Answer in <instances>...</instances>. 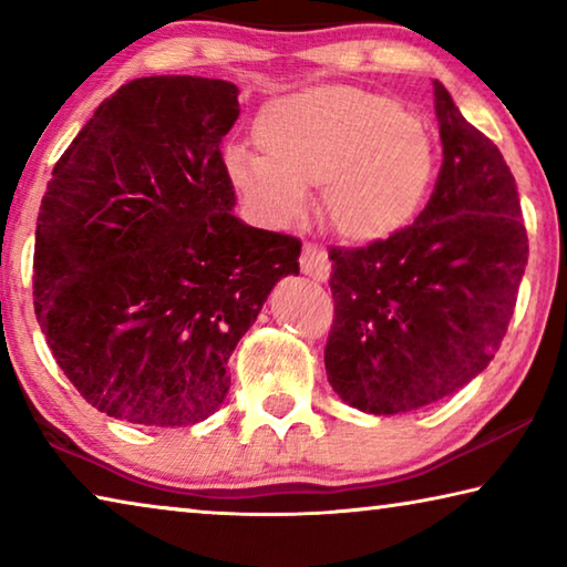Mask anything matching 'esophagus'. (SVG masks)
<instances>
[{"label":"esophagus","mask_w":567,"mask_h":567,"mask_svg":"<svg viewBox=\"0 0 567 567\" xmlns=\"http://www.w3.org/2000/svg\"><path fill=\"white\" fill-rule=\"evenodd\" d=\"M300 267L305 275H310L312 280L318 282H324L330 277V260L328 255L322 252L320 247L315 245H305L302 247V255H300Z\"/></svg>","instance_id":"34e87169"}]
</instances>
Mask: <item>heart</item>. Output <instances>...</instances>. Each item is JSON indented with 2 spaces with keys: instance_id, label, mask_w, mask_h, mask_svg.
<instances>
[{
  "instance_id": "1",
  "label": "heart",
  "mask_w": 567,
  "mask_h": 567,
  "mask_svg": "<svg viewBox=\"0 0 567 567\" xmlns=\"http://www.w3.org/2000/svg\"><path fill=\"white\" fill-rule=\"evenodd\" d=\"M260 152L229 147V185L267 225H290L322 187L334 235L368 245L405 229L425 205L435 150L417 117L395 100L352 87H312L265 104L255 122Z\"/></svg>"
}]
</instances>
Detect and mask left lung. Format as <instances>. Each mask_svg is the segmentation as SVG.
Masks as SVG:
<instances>
[{"instance_id": "1", "label": "left lung", "mask_w": 567, "mask_h": 567, "mask_svg": "<svg viewBox=\"0 0 567 567\" xmlns=\"http://www.w3.org/2000/svg\"><path fill=\"white\" fill-rule=\"evenodd\" d=\"M443 167L412 225L330 247L332 390L362 412L433 405L477 378L511 324L527 265L515 177L501 150L435 82Z\"/></svg>"}]
</instances>
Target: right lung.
Listing matches in <instances>:
<instances>
[{
  "label": "right lung",
  "mask_w": 567,
  "mask_h": 567,
  "mask_svg": "<svg viewBox=\"0 0 567 567\" xmlns=\"http://www.w3.org/2000/svg\"><path fill=\"white\" fill-rule=\"evenodd\" d=\"M239 90L140 76L104 100L42 197L34 312L76 392L150 427L207 420L227 362L302 243L245 225L219 145Z\"/></svg>",
  "instance_id": "obj_1"
}]
</instances>
